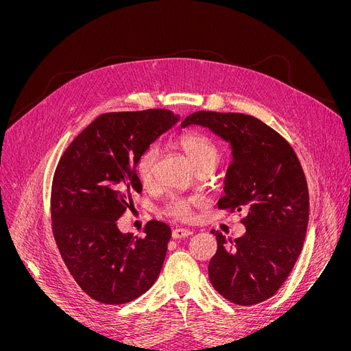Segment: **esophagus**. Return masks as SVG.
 Segmentation results:
<instances>
[{"mask_svg": "<svg viewBox=\"0 0 351 351\" xmlns=\"http://www.w3.org/2000/svg\"><path fill=\"white\" fill-rule=\"evenodd\" d=\"M192 234H193L192 230H187V228H174L173 230V239H184V237H189Z\"/></svg>", "mask_w": 351, "mask_h": 351, "instance_id": "34e87169", "label": "esophagus"}]
</instances>
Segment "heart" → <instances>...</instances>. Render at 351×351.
<instances>
[{
    "label": "heart",
    "instance_id": "b5f03b06",
    "mask_svg": "<svg viewBox=\"0 0 351 351\" xmlns=\"http://www.w3.org/2000/svg\"><path fill=\"white\" fill-rule=\"evenodd\" d=\"M174 145L177 149L182 151L190 162L199 171H212L219 161V147L205 133L200 132H186L176 137ZM156 161V149L154 146L146 147L142 155L137 159L136 174L143 184H149L154 177V167ZM197 202L190 197L174 196L167 202L164 206V214L174 221L190 222L195 218V208Z\"/></svg>",
    "mask_w": 351,
    "mask_h": 351
}]
</instances>
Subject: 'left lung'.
<instances>
[{"label":"left lung","instance_id":"8db88e82","mask_svg":"<svg viewBox=\"0 0 351 351\" xmlns=\"http://www.w3.org/2000/svg\"><path fill=\"white\" fill-rule=\"evenodd\" d=\"M190 124L208 127L230 142L232 162L218 208L246 212L241 237L215 232L209 281L231 303H262L280 290L303 247L309 190L299 158L281 134L252 115L197 111L182 127Z\"/></svg>","mask_w":351,"mask_h":351}]
</instances>
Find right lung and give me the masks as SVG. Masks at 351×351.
<instances>
[{
  "label": "right lung",
  "mask_w": 351,
  "mask_h": 351,
  "mask_svg": "<svg viewBox=\"0 0 351 351\" xmlns=\"http://www.w3.org/2000/svg\"><path fill=\"white\" fill-rule=\"evenodd\" d=\"M178 120L161 108L105 112L60 158L51 190L52 232L71 277L93 300L129 303L161 272L171 228L151 219L145 237H137L123 234L117 219L142 192L137 159Z\"/></svg>",
  "instance_id": "obj_1"
}]
</instances>
